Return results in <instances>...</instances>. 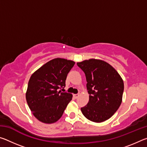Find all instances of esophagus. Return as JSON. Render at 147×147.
Segmentation results:
<instances>
[{
	"instance_id": "34e87169",
	"label": "esophagus",
	"mask_w": 147,
	"mask_h": 147,
	"mask_svg": "<svg viewBox=\"0 0 147 147\" xmlns=\"http://www.w3.org/2000/svg\"><path fill=\"white\" fill-rule=\"evenodd\" d=\"M79 93H78V94H73V96L74 97V98H77L79 96Z\"/></svg>"
}]
</instances>
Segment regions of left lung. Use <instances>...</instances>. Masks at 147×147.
<instances>
[{
    "label": "left lung",
    "instance_id": "1",
    "mask_svg": "<svg viewBox=\"0 0 147 147\" xmlns=\"http://www.w3.org/2000/svg\"><path fill=\"white\" fill-rule=\"evenodd\" d=\"M77 65L86 74L89 94L88 104L81 108L83 115L94 123L108 120L122 102L123 79L112 66L100 59L84 60Z\"/></svg>",
    "mask_w": 147,
    "mask_h": 147
}]
</instances>
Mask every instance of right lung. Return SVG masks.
Segmentation results:
<instances>
[{
    "mask_svg": "<svg viewBox=\"0 0 147 147\" xmlns=\"http://www.w3.org/2000/svg\"><path fill=\"white\" fill-rule=\"evenodd\" d=\"M74 63L71 60L55 58L32 74L26 99L33 115L39 121L52 124L63 115L73 95L59 89L65 86L67 76Z\"/></svg>",
    "mask_w": 147,
    "mask_h": 147,
    "instance_id": "right-lung-1",
    "label": "right lung"
}]
</instances>
